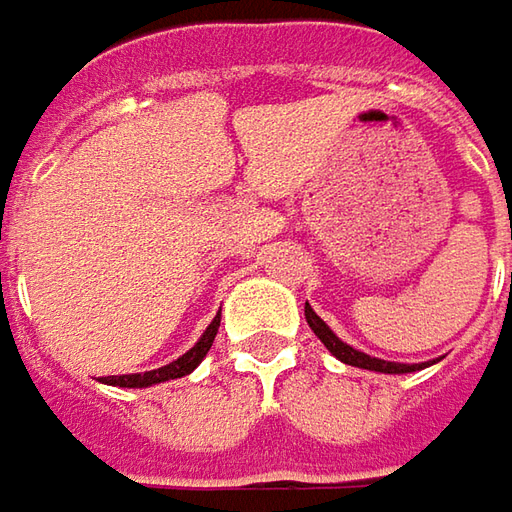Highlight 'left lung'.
<instances>
[{"mask_svg":"<svg viewBox=\"0 0 512 512\" xmlns=\"http://www.w3.org/2000/svg\"><path fill=\"white\" fill-rule=\"evenodd\" d=\"M304 315H307V324L310 329L321 338V344L327 346L329 352L335 355V358L341 360V363H349V366H358V369H369V372H383V375H406V372H420L425 366H431L434 360H428V363H394V360H380L372 358V355H366V352H358L355 346L344 344L332 329L315 315L310 304H304Z\"/></svg>","mask_w":512,"mask_h":512,"instance_id":"1","label":"left lung"}]
</instances>
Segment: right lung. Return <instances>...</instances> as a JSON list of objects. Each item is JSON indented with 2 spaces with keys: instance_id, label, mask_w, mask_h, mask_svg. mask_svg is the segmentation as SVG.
I'll return each mask as SVG.
<instances>
[{
  "instance_id": "obj_1",
  "label": "right lung",
  "mask_w": 512,
  "mask_h": 512,
  "mask_svg": "<svg viewBox=\"0 0 512 512\" xmlns=\"http://www.w3.org/2000/svg\"><path fill=\"white\" fill-rule=\"evenodd\" d=\"M216 329H219V315H216L214 321L208 324V329L202 332L200 341L191 346L183 358L171 360V363L160 366V369H152V372H140V375L104 377V383L106 386H123V389H146V386H154V383H166V380H174V377L191 375V372H194V369H197V366L202 363V358L208 355L211 344H214Z\"/></svg>"
}]
</instances>
